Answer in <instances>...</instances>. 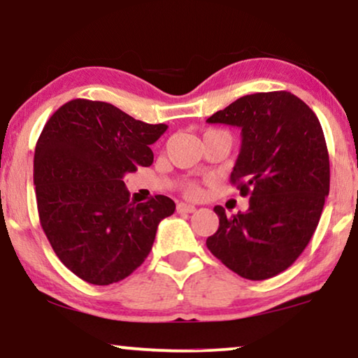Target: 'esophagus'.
<instances>
[{"instance_id": "esophagus-1", "label": "esophagus", "mask_w": 358, "mask_h": 358, "mask_svg": "<svg viewBox=\"0 0 358 358\" xmlns=\"http://www.w3.org/2000/svg\"><path fill=\"white\" fill-rule=\"evenodd\" d=\"M178 212L179 213H192V212H195V207L190 203L180 202V203H178Z\"/></svg>"}]
</instances>
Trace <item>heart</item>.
Returning <instances> with one entry per match:
<instances>
[{
	"mask_svg": "<svg viewBox=\"0 0 358 358\" xmlns=\"http://www.w3.org/2000/svg\"><path fill=\"white\" fill-rule=\"evenodd\" d=\"M184 192L185 195H189V197H197L200 194V187L195 182H192V180H189V182H185L184 185Z\"/></svg>",
	"mask_w": 358,
	"mask_h": 358,
	"instance_id": "b5f03b06",
	"label": "heart"
}]
</instances>
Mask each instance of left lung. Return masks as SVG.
Here are the masks:
<instances>
[{"instance_id":"1","label":"left lung","mask_w":358,"mask_h":358,"mask_svg":"<svg viewBox=\"0 0 358 358\" xmlns=\"http://www.w3.org/2000/svg\"><path fill=\"white\" fill-rule=\"evenodd\" d=\"M208 124L241 129V151L229 182L249 208L228 217L217 205V233L207 248L229 271L266 280L300 257L320 223L329 195V153L321 124L288 91L243 96Z\"/></svg>"}]
</instances>
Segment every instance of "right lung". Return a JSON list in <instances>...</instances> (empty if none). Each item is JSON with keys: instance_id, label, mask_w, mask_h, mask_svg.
<instances>
[{"instance_id": "add662e5", "label": "right lung", "mask_w": 358, "mask_h": 358, "mask_svg": "<svg viewBox=\"0 0 358 358\" xmlns=\"http://www.w3.org/2000/svg\"><path fill=\"white\" fill-rule=\"evenodd\" d=\"M168 125L135 120L102 101L73 99L47 120L34 155L38 218L58 259L92 285L124 280L174 213L166 195L135 203L125 173L153 163Z\"/></svg>"}]
</instances>
